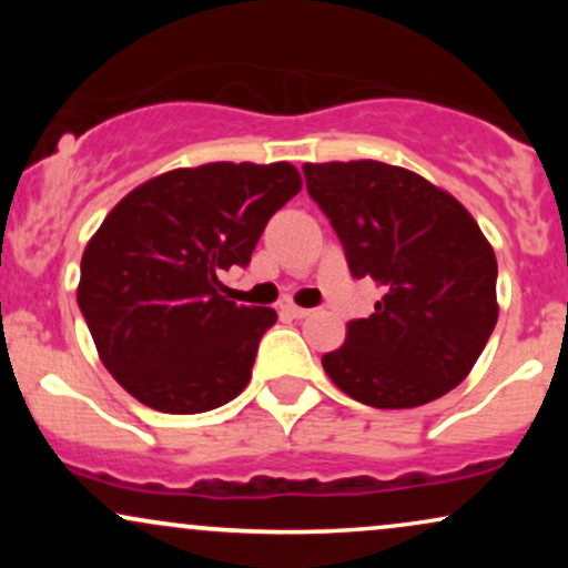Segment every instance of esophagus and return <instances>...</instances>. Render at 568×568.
I'll use <instances>...</instances> for the list:
<instances>
[{"label":"esophagus","mask_w":568,"mask_h":568,"mask_svg":"<svg viewBox=\"0 0 568 568\" xmlns=\"http://www.w3.org/2000/svg\"><path fill=\"white\" fill-rule=\"evenodd\" d=\"M283 312L285 315L296 317V321H304V317L312 315V310H304V306H296V304H283Z\"/></svg>","instance_id":"esophagus-1"}]
</instances>
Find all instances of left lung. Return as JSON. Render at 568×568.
I'll use <instances>...</instances> for the list:
<instances>
[{"label":"left lung","instance_id":"obj_1","mask_svg":"<svg viewBox=\"0 0 568 568\" xmlns=\"http://www.w3.org/2000/svg\"><path fill=\"white\" fill-rule=\"evenodd\" d=\"M306 192L334 226L352 277L384 291L323 355L342 393L414 408L470 374L497 325V256L452 194L374 160L304 165Z\"/></svg>","mask_w":568,"mask_h":568}]
</instances>
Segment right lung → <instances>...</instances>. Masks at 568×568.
<instances>
[{"instance_id": "add662e5", "label": "right lung", "mask_w": 568, "mask_h": 568, "mask_svg": "<svg viewBox=\"0 0 568 568\" xmlns=\"http://www.w3.org/2000/svg\"><path fill=\"white\" fill-rule=\"evenodd\" d=\"M302 192L288 162H211L116 202L82 256L80 304L103 366L135 400L202 414L245 389L275 310L221 296L266 221Z\"/></svg>"}]
</instances>
